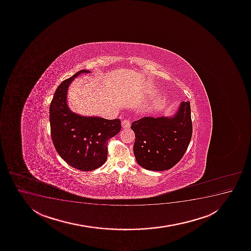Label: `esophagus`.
Masks as SVG:
<instances>
[{
  "label": "esophagus",
  "instance_id": "34e87169",
  "mask_svg": "<svg viewBox=\"0 0 251 251\" xmlns=\"http://www.w3.org/2000/svg\"><path fill=\"white\" fill-rule=\"evenodd\" d=\"M122 127L124 128H128L130 127V120L128 119H124L122 121Z\"/></svg>",
  "mask_w": 251,
  "mask_h": 251
}]
</instances>
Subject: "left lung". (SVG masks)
<instances>
[{
  "label": "left lung",
  "instance_id": "8db88e82",
  "mask_svg": "<svg viewBox=\"0 0 251 251\" xmlns=\"http://www.w3.org/2000/svg\"><path fill=\"white\" fill-rule=\"evenodd\" d=\"M133 153L143 168L166 171L180 161L192 139L190 101H182L171 118L145 117L133 122Z\"/></svg>",
  "mask_w": 251,
  "mask_h": 251
}]
</instances>
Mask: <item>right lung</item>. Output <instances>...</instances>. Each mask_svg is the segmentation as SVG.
<instances>
[{"label": "right lung", "mask_w": 251, "mask_h": 251, "mask_svg": "<svg viewBox=\"0 0 251 251\" xmlns=\"http://www.w3.org/2000/svg\"><path fill=\"white\" fill-rule=\"evenodd\" d=\"M82 70L64 80L56 89L50 106L51 138L65 162L80 171L99 168L107 158V143L121 130L120 119L83 117L71 112L66 96L71 81Z\"/></svg>", "instance_id": "obj_1"}]
</instances>
